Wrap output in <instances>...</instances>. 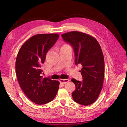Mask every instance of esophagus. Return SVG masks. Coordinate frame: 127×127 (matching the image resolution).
I'll list each match as a JSON object with an SVG mask.
<instances>
[{
	"label": "esophagus",
	"mask_w": 127,
	"mask_h": 127,
	"mask_svg": "<svg viewBox=\"0 0 127 127\" xmlns=\"http://www.w3.org/2000/svg\"><path fill=\"white\" fill-rule=\"evenodd\" d=\"M69 81V79H61L59 80V82H60L61 83H62V84H65V83L68 82Z\"/></svg>",
	"instance_id": "34e87169"
}]
</instances>
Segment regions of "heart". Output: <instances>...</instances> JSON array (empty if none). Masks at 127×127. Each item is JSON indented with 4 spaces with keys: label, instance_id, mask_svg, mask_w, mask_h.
Wrapping results in <instances>:
<instances>
[{
    "label": "heart",
    "instance_id": "1",
    "mask_svg": "<svg viewBox=\"0 0 127 127\" xmlns=\"http://www.w3.org/2000/svg\"><path fill=\"white\" fill-rule=\"evenodd\" d=\"M64 46H65V45H64Z\"/></svg>",
    "mask_w": 127,
    "mask_h": 127
}]
</instances>
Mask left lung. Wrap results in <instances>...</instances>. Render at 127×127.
I'll return each instance as SVG.
<instances>
[{"mask_svg":"<svg viewBox=\"0 0 127 127\" xmlns=\"http://www.w3.org/2000/svg\"><path fill=\"white\" fill-rule=\"evenodd\" d=\"M64 41L73 48L76 65H81L82 81L74 79L76 89L72 93L74 100L81 105L93 104L98 99L104 77V58L100 46L94 37L77 31L62 35Z\"/></svg>","mask_w":127,"mask_h":127,"instance_id":"1","label":"left lung"}]
</instances>
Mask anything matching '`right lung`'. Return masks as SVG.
Wrapping results in <instances>:
<instances>
[{
	"mask_svg": "<svg viewBox=\"0 0 127 127\" xmlns=\"http://www.w3.org/2000/svg\"><path fill=\"white\" fill-rule=\"evenodd\" d=\"M58 34L34 35L24 43L16 60V72L23 92L38 105L48 103L55 98L59 82L43 78L41 69L46 55L59 38Z\"/></svg>",
	"mask_w": 127,
	"mask_h": 127,
	"instance_id": "right-lung-1",
	"label": "right lung"
}]
</instances>
